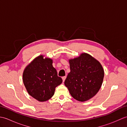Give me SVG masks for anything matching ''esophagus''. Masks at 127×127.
<instances>
[{"label":"esophagus","instance_id":"34e87169","mask_svg":"<svg viewBox=\"0 0 127 127\" xmlns=\"http://www.w3.org/2000/svg\"><path fill=\"white\" fill-rule=\"evenodd\" d=\"M65 79H66V76L62 77V79H63V82H64V81H65Z\"/></svg>","mask_w":127,"mask_h":127}]
</instances>
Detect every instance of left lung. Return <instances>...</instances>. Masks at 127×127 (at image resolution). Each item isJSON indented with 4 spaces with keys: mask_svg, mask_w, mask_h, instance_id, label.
<instances>
[{
    "mask_svg": "<svg viewBox=\"0 0 127 127\" xmlns=\"http://www.w3.org/2000/svg\"><path fill=\"white\" fill-rule=\"evenodd\" d=\"M70 72L64 82L70 94L79 101L91 99L98 92L104 76L100 62L92 56L82 53L69 59Z\"/></svg>",
    "mask_w": 127,
    "mask_h": 127,
    "instance_id": "left-lung-1",
    "label": "left lung"
}]
</instances>
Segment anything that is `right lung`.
Returning <instances> with one entry per match:
<instances>
[{
    "label": "right lung",
    "mask_w": 127,
    "mask_h": 127,
    "mask_svg": "<svg viewBox=\"0 0 127 127\" xmlns=\"http://www.w3.org/2000/svg\"><path fill=\"white\" fill-rule=\"evenodd\" d=\"M53 61L40 55L26 67L23 73V81L28 94L39 101L49 100L55 94L56 87L62 83Z\"/></svg>",
    "instance_id": "add662e5"
}]
</instances>
